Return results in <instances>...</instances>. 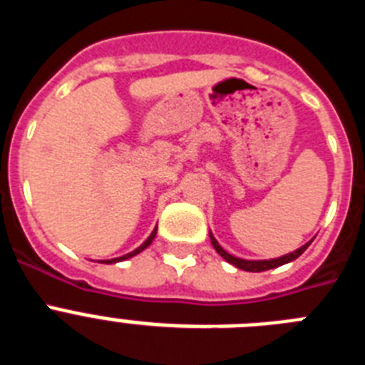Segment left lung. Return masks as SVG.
Listing matches in <instances>:
<instances>
[{
    "label": "left lung",
    "instance_id": "1",
    "mask_svg": "<svg viewBox=\"0 0 365 365\" xmlns=\"http://www.w3.org/2000/svg\"><path fill=\"white\" fill-rule=\"evenodd\" d=\"M212 240V245H214V248L217 250L219 256H222L225 259L228 261V263H232V265H235L237 269H243V270H248V272H263V270H269V269H276V267L279 265H285V263H289V261L296 259V257L302 256L303 252H305V248L309 247L311 243L303 245L302 248H298V250H294V252L287 254V256H282L278 257V259H269V261H248V259H240V257H234L232 254H228L227 250H222L221 245L217 243V241L214 240L210 235Z\"/></svg>",
    "mask_w": 365,
    "mask_h": 365
}]
</instances>
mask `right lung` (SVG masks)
Listing matches in <instances>:
<instances>
[{
	"label": "right lung",
	"mask_w": 365,
	"mask_h": 365,
	"mask_svg": "<svg viewBox=\"0 0 365 365\" xmlns=\"http://www.w3.org/2000/svg\"><path fill=\"white\" fill-rule=\"evenodd\" d=\"M155 234H157V228H155V230H153V232H151V235H150V237H148V240H146V241H144V243H143V245H140V247H138V248H137V250H133V252H130V254H125V256H122V257H115V259H106V261H104V263H117V261H122V259H128V257H133V256H135V254H138V252H143L144 248H146V247H150V245H151V241H153Z\"/></svg>",
	"instance_id": "add662e5"
}]
</instances>
